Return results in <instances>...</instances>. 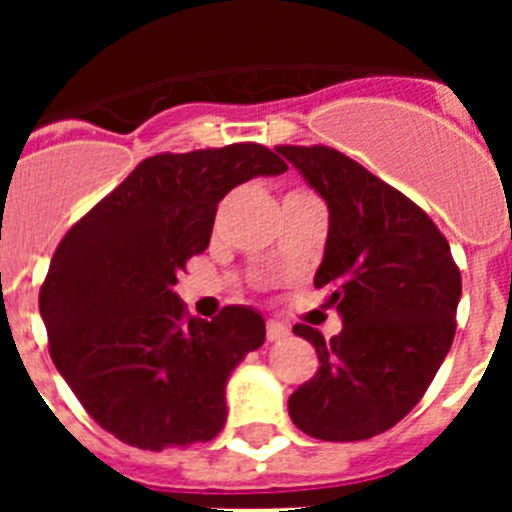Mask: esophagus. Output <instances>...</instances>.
Segmentation results:
<instances>
[{
  "label": "esophagus",
  "instance_id": "obj_1",
  "mask_svg": "<svg viewBox=\"0 0 512 512\" xmlns=\"http://www.w3.org/2000/svg\"><path fill=\"white\" fill-rule=\"evenodd\" d=\"M287 336L289 328L284 323H279V320H269V323H266V338H269V341H284Z\"/></svg>",
  "mask_w": 512,
  "mask_h": 512
}]
</instances>
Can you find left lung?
Here are the masks:
<instances>
[{
    "label": "left lung",
    "instance_id": "obj_1",
    "mask_svg": "<svg viewBox=\"0 0 512 512\" xmlns=\"http://www.w3.org/2000/svg\"><path fill=\"white\" fill-rule=\"evenodd\" d=\"M328 205L315 287L343 328L297 323L318 372L289 397V418L320 441H366L400 423L431 387L456 333L461 274L449 241L413 200L328 146H277Z\"/></svg>",
    "mask_w": 512,
    "mask_h": 512
}]
</instances>
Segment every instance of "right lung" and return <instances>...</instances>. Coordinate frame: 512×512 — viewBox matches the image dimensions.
Instances as JSON below:
<instances>
[{
	"label": "right lung",
	"mask_w": 512,
	"mask_h": 512,
	"mask_svg": "<svg viewBox=\"0 0 512 512\" xmlns=\"http://www.w3.org/2000/svg\"><path fill=\"white\" fill-rule=\"evenodd\" d=\"M287 164L259 143L140 161L63 235L40 287L51 359L104 431L146 451L223 431L230 372L266 338L246 305L187 318L176 274L210 243L217 202Z\"/></svg>",
	"instance_id": "right-lung-1"
}]
</instances>
